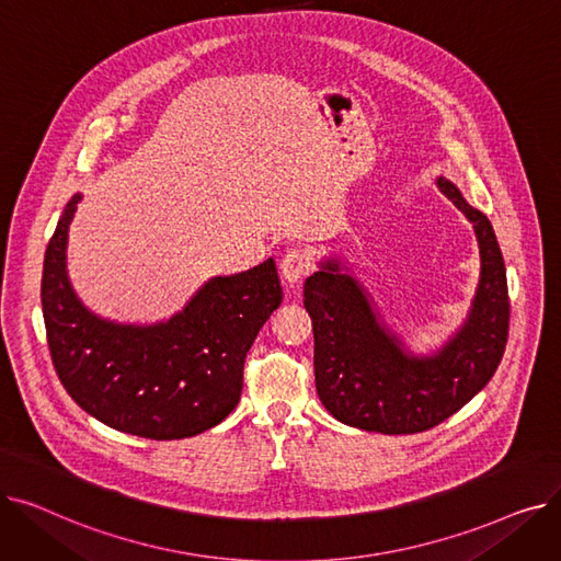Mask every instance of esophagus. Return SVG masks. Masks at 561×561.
<instances>
[{
    "label": "esophagus",
    "mask_w": 561,
    "mask_h": 561,
    "mask_svg": "<svg viewBox=\"0 0 561 561\" xmlns=\"http://www.w3.org/2000/svg\"><path fill=\"white\" fill-rule=\"evenodd\" d=\"M279 268H282V277L286 284H296L313 271V263L305 250H290L284 254Z\"/></svg>",
    "instance_id": "34e87169"
}]
</instances>
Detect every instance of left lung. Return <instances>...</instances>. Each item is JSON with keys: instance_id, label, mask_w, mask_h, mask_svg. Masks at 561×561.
I'll list each match as a JSON object with an SVG mask.
<instances>
[{"instance_id": "1", "label": "left lung", "mask_w": 561, "mask_h": 561, "mask_svg": "<svg viewBox=\"0 0 561 561\" xmlns=\"http://www.w3.org/2000/svg\"><path fill=\"white\" fill-rule=\"evenodd\" d=\"M476 225L482 277L461 332L430 359H414L379 322L362 286L328 261L305 282L313 322L316 391L345 425L381 434H416L450 419L493 377L510 334V293L503 252L484 214L455 184L436 182Z\"/></svg>"}]
</instances>
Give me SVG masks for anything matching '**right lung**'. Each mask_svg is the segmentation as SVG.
Listing matches in <instances>:
<instances>
[{
    "instance_id": "1",
    "label": "right lung",
    "mask_w": 561,
    "mask_h": 561,
    "mask_svg": "<svg viewBox=\"0 0 561 561\" xmlns=\"http://www.w3.org/2000/svg\"><path fill=\"white\" fill-rule=\"evenodd\" d=\"M79 199H70L49 239L41 284L61 385L93 419L134 436L172 440L218 425L241 400L248 350L282 305L275 261L211 279L161 325H113L81 307L66 275L68 225Z\"/></svg>"
}]
</instances>
